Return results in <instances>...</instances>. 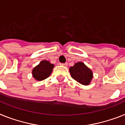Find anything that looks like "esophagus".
<instances>
[{"instance_id":"esophagus-1","label":"esophagus","mask_w":125,"mask_h":125,"mask_svg":"<svg viewBox=\"0 0 125 125\" xmlns=\"http://www.w3.org/2000/svg\"><path fill=\"white\" fill-rule=\"evenodd\" d=\"M60 65H63V66H67V63H60Z\"/></svg>"}]
</instances>
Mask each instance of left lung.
<instances>
[{
  "instance_id": "obj_1",
  "label": "left lung",
  "mask_w": 125,
  "mask_h": 125,
  "mask_svg": "<svg viewBox=\"0 0 125 125\" xmlns=\"http://www.w3.org/2000/svg\"><path fill=\"white\" fill-rule=\"evenodd\" d=\"M69 72L73 79L84 85L89 84L93 77L92 71L83 62H78L71 67Z\"/></svg>"
}]
</instances>
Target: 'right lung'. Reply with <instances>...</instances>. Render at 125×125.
I'll list each match as a JSON object with an SVG mask.
<instances>
[{
  "instance_id": "obj_1",
  "label": "right lung",
  "mask_w": 125,
  "mask_h": 125,
  "mask_svg": "<svg viewBox=\"0 0 125 125\" xmlns=\"http://www.w3.org/2000/svg\"><path fill=\"white\" fill-rule=\"evenodd\" d=\"M53 68L54 65L51 64L49 62L46 60L42 61L33 69L32 73L33 77L38 81L45 79L50 76Z\"/></svg>"
}]
</instances>
